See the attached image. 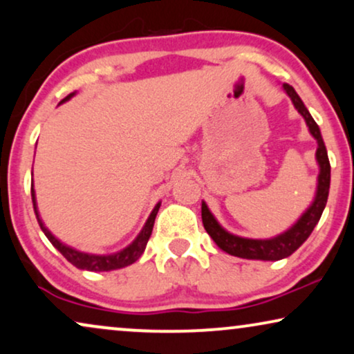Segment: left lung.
I'll list each match as a JSON object with an SVG mask.
<instances>
[{
  "mask_svg": "<svg viewBox=\"0 0 354 354\" xmlns=\"http://www.w3.org/2000/svg\"><path fill=\"white\" fill-rule=\"evenodd\" d=\"M283 90L287 91L290 100L293 101L295 108L298 109V113L303 115L306 120V125L309 127V132L314 138L317 140V151L316 159L319 164V177H317V190L316 196H314L313 205L303 212V216L290 227L287 232L280 234L274 239H266V240H254V239H243V236L234 235L230 232H227L219 222L216 221V217L211 214L209 207L206 206V203L203 201L201 205V217H203V225L212 240L216 241V245L221 250H224L225 253L232 256H239L243 259H261V261H279L283 258H288L290 254H293L304 241L308 240V236L311 235L314 227L321 219L324 207L327 205V196H328V188H330V162H328L327 149L324 145L321 130L316 120L313 119V115L309 114L306 106L299 98L297 91L292 85L283 84Z\"/></svg>",
  "mask_w": 354,
  "mask_h": 354,
  "instance_id": "1",
  "label": "left lung"
}]
</instances>
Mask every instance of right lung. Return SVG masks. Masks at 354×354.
<instances>
[{
  "instance_id": "1",
  "label": "right lung",
  "mask_w": 354,
  "mask_h": 354,
  "mask_svg": "<svg viewBox=\"0 0 354 354\" xmlns=\"http://www.w3.org/2000/svg\"><path fill=\"white\" fill-rule=\"evenodd\" d=\"M74 95H75V91L74 93L67 95L66 98L61 101V103L71 100ZM32 203H33V209H35L37 221H38V224H40V229L43 230V234L48 236V240L51 241L53 246H55V248L59 251V253L64 256V258L69 261L71 264H74L75 268L85 269V270H93V272H101V270H114V269H120V268H125V266L133 264L135 261H137L140 256L143 254L145 248H147V243H148L149 236H151V232H153L154 219H156L159 206H161V203H158V205L154 206V209L151 211V214H149L148 221L145 222L142 232H140V234L137 235V239H135L129 246H125L124 250H120V251H118V253H113V254H90V253H84V251L72 248V246H69V245L62 243L61 240H57L56 236L46 229L45 224H43V221L40 219V214H38L35 190H33V188H32Z\"/></svg>"
}]
</instances>
